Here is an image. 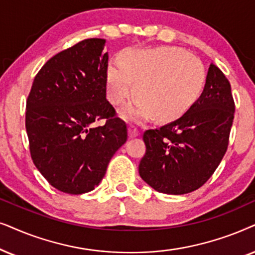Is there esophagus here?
Instances as JSON below:
<instances>
[{"instance_id": "1", "label": "esophagus", "mask_w": 255, "mask_h": 255, "mask_svg": "<svg viewBox=\"0 0 255 255\" xmlns=\"http://www.w3.org/2000/svg\"><path fill=\"white\" fill-rule=\"evenodd\" d=\"M138 134L140 133H138V129L136 127H134V126H129L128 127V135H129V137H136Z\"/></svg>"}]
</instances>
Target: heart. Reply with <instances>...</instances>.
Here are the masks:
<instances>
[{"instance_id":"heart-1","label":"heart","mask_w":255,"mask_h":255,"mask_svg":"<svg viewBox=\"0 0 255 255\" xmlns=\"http://www.w3.org/2000/svg\"><path fill=\"white\" fill-rule=\"evenodd\" d=\"M120 63L107 66V98L119 106L135 94L138 100L125 113L134 120L150 115L156 121L176 120L204 91L206 76L202 63L179 47L126 50Z\"/></svg>"}]
</instances>
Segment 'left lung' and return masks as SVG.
I'll list each match as a JSON object with an SVG mask.
<instances>
[{
    "label": "left lung",
    "mask_w": 255,
    "mask_h": 255,
    "mask_svg": "<svg viewBox=\"0 0 255 255\" xmlns=\"http://www.w3.org/2000/svg\"><path fill=\"white\" fill-rule=\"evenodd\" d=\"M234 110L230 81L211 63L198 101L177 120L143 133L141 178L156 191L169 195L201 188L227 150Z\"/></svg>",
    "instance_id": "1"
}]
</instances>
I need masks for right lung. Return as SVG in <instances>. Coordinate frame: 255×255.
<instances>
[{"label":"right lung","instance_id":"add662e5","mask_svg":"<svg viewBox=\"0 0 255 255\" xmlns=\"http://www.w3.org/2000/svg\"><path fill=\"white\" fill-rule=\"evenodd\" d=\"M105 43L84 39L50 58L26 99L33 164L53 188L70 195L92 191L127 141V125L106 99ZM100 120L105 125L94 126Z\"/></svg>","mask_w":255,"mask_h":255}]
</instances>
